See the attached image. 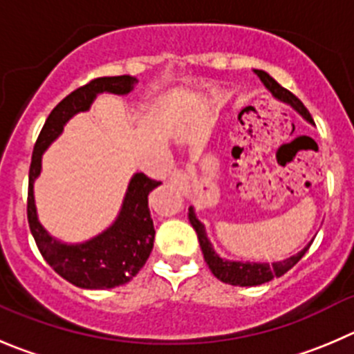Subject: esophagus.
<instances>
[{
  "instance_id": "obj_1",
  "label": "esophagus",
  "mask_w": 354,
  "mask_h": 354,
  "mask_svg": "<svg viewBox=\"0 0 354 354\" xmlns=\"http://www.w3.org/2000/svg\"><path fill=\"white\" fill-rule=\"evenodd\" d=\"M168 183L175 184V186H179V187H186L187 184H189V177H187L186 171L180 170V168H174V171L170 174V179H168Z\"/></svg>"
}]
</instances>
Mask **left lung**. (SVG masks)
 I'll list each match as a JSON object with an SVG mask.
<instances>
[{"instance_id":"8db88e82","label":"left lung","mask_w":354,"mask_h":354,"mask_svg":"<svg viewBox=\"0 0 354 354\" xmlns=\"http://www.w3.org/2000/svg\"><path fill=\"white\" fill-rule=\"evenodd\" d=\"M255 74H257L259 78L262 80V83L271 90V93L276 97V99H280L283 100V102L290 104L297 113H301L306 120L313 123V118L311 114H309V111L306 109L304 104H302L294 93L288 92L287 88H283L280 83H276L268 73H264V71L257 69L255 71ZM187 217H189L191 225H193L194 231H196L198 234V240H200V247H201V252H203L205 262L208 264L210 271L214 272L215 278H218V280L224 281V283L238 285V287H255V285H262L266 283V281H271L272 278H276V276L285 274V272L290 271V269L294 268L302 257H304V254L309 250V247H311V243H308L301 252H299V254L292 255V257L285 259V261L272 262V264H268V262L225 261V259H221L214 252V248H212L210 241H208L207 238V233H205L203 224L196 218L193 208H189Z\"/></svg>"}]
</instances>
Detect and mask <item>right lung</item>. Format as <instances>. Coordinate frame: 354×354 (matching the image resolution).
Instances as JSON below:
<instances>
[{"mask_svg": "<svg viewBox=\"0 0 354 354\" xmlns=\"http://www.w3.org/2000/svg\"><path fill=\"white\" fill-rule=\"evenodd\" d=\"M137 83L132 76L95 78L64 97L52 109L35 144L29 167L28 221L38 250L50 268L64 280L80 288H113L129 283L142 269L153 250L154 225L147 208V194L160 186V180L136 174L129 184L123 207L116 222L99 236L80 245H64L50 236L38 221L32 184L41 171V154L59 137L64 124L80 111H86L97 93L109 92L124 95Z\"/></svg>", "mask_w": 354, "mask_h": 354, "instance_id": "obj_1", "label": "right lung"}]
</instances>
